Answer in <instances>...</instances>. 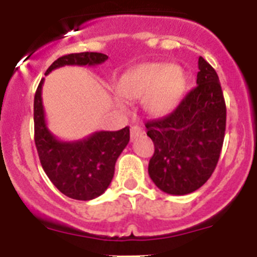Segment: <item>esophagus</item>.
I'll list each match as a JSON object with an SVG mask.
<instances>
[{
	"mask_svg": "<svg viewBox=\"0 0 257 257\" xmlns=\"http://www.w3.org/2000/svg\"><path fill=\"white\" fill-rule=\"evenodd\" d=\"M143 134H144V130H143L140 126H136V124H135V126H131V128H130L131 140H135L138 136L143 135Z\"/></svg>",
	"mask_w": 257,
	"mask_h": 257,
	"instance_id": "34e87169",
	"label": "esophagus"
}]
</instances>
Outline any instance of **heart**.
Masks as SVG:
<instances>
[{"mask_svg":"<svg viewBox=\"0 0 257 257\" xmlns=\"http://www.w3.org/2000/svg\"><path fill=\"white\" fill-rule=\"evenodd\" d=\"M185 85V74L178 65L144 63L127 70L117 88L128 100L144 99L151 114L166 115L180 103Z\"/></svg>","mask_w":257,"mask_h":257,"instance_id":"b5f03b06","label":"heart"}]
</instances>
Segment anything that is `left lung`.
I'll return each instance as SVG.
<instances>
[{
	"label": "left lung",
	"mask_w": 257,
	"mask_h": 257,
	"mask_svg": "<svg viewBox=\"0 0 257 257\" xmlns=\"http://www.w3.org/2000/svg\"><path fill=\"white\" fill-rule=\"evenodd\" d=\"M197 86L169 115L145 123L154 143L148 172L162 192L189 194L210 179L222 148L226 106L219 77L199 56Z\"/></svg>",
	"instance_id": "1"
}]
</instances>
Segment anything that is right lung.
I'll list each match as a JSON object with an SVG mask.
<instances>
[{
  "mask_svg": "<svg viewBox=\"0 0 257 257\" xmlns=\"http://www.w3.org/2000/svg\"><path fill=\"white\" fill-rule=\"evenodd\" d=\"M108 59L101 52H79L56 59L45 76L64 65H99ZM41 79L35 95V143L47 178L64 196L90 201L101 196L114 175L115 161L130 142V127L96 131L76 142H63L50 133L42 104Z\"/></svg>",
  "mask_w": 257,
  "mask_h": 257,
  "instance_id": "add662e5",
  "label": "right lung"
}]
</instances>
